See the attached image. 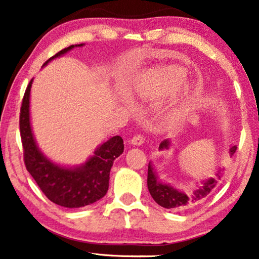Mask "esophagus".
I'll return each mask as SVG.
<instances>
[{"mask_svg":"<svg viewBox=\"0 0 259 259\" xmlns=\"http://www.w3.org/2000/svg\"><path fill=\"white\" fill-rule=\"evenodd\" d=\"M144 142H145V138H144L143 136H140V135L134 136V137L130 139V144H131V145H136V146L143 145Z\"/></svg>","mask_w":259,"mask_h":259,"instance_id":"1","label":"esophagus"}]
</instances>
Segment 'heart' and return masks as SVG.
Here are the masks:
<instances>
[{
  "label": "heart",
  "instance_id": "1",
  "mask_svg": "<svg viewBox=\"0 0 259 259\" xmlns=\"http://www.w3.org/2000/svg\"><path fill=\"white\" fill-rule=\"evenodd\" d=\"M184 78H185V72H184V69L181 67H161L153 69V71L148 74V77L146 80V87L152 94L157 96H165L176 91L179 85L183 83ZM186 96L187 90H184L181 100V107L172 114V116H179L182 114Z\"/></svg>",
  "mask_w": 259,
  "mask_h": 259
}]
</instances>
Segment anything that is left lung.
<instances>
[{
    "mask_svg": "<svg viewBox=\"0 0 259 259\" xmlns=\"http://www.w3.org/2000/svg\"><path fill=\"white\" fill-rule=\"evenodd\" d=\"M170 142L169 139L163 140L160 144L159 150H169ZM236 151V146H232L230 148L231 156L234 154ZM221 170L217 172V179H221ZM217 185V181L214 178H209L208 181L202 183V185L196 188L193 193H184L181 190L172 187L169 184H163L159 181L157 175L154 171V168L150 163L148 164L147 171V186L150 191L152 198L154 199L157 204L161 207L171 209V210H183L192 205L199 204L201 201L204 200L207 196L213 191V188Z\"/></svg>",
    "mask_w": 259,
    "mask_h": 259,
    "instance_id": "1",
    "label": "left lung"
}]
</instances>
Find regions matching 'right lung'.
Here are the masks:
<instances>
[{
    "label": "right lung",
    "mask_w": 259,
    "mask_h": 259,
    "mask_svg": "<svg viewBox=\"0 0 259 259\" xmlns=\"http://www.w3.org/2000/svg\"><path fill=\"white\" fill-rule=\"evenodd\" d=\"M82 46L83 43L65 48L48 59L43 66L73 48ZM32 83L33 78L26 88L19 116L26 169L51 202L66 208H80L95 203L107 193L113 162L124 150L123 139L120 136H114L102 144L85 163L78 166L67 168L54 163L38 150L32 133L29 120V94Z\"/></svg>",
    "instance_id": "obj_1"
}]
</instances>
